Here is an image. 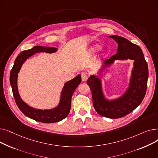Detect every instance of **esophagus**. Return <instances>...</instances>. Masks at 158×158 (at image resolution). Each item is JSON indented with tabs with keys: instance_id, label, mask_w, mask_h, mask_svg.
Here are the masks:
<instances>
[{
	"instance_id": "obj_1",
	"label": "esophagus",
	"mask_w": 158,
	"mask_h": 158,
	"mask_svg": "<svg viewBox=\"0 0 158 158\" xmlns=\"http://www.w3.org/2000/svg\"><path fill=\"white\" fill-rule=\"evenodd\" d=\"M88 75L86 73L83 72L81 73V78L82 81H86L88 79Z\"/></svg>"
}]
</instances>
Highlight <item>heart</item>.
I'll return each instance as SVG.
<instances>
[{
	"label": "heart",
	"mask_w": 158,
	"mask_h": 158,
	"mask_svg": "<svg viewBox=\"0 0 158 158\" xmlns=\"http://www.w3.org/2000/svg\"><path fill=\"white\" fill-rule=\"evenodd\" d=\"M100 48H101V46H100V45H95V46L94 47L93 50H94V51H97V50L100 49Z\"/></svg>",
	"instance_id": "b5f03b06"
}]
</instances>
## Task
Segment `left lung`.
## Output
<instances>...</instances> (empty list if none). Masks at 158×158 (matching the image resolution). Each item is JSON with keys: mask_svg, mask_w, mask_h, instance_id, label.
<instances>
[{"mask_svg": "<svg viewBox=\"0 0 158 158\" xmlns=\"http://www.w3.org/2000/svg\"><path fill=\"white\" fill-rule=\"evenodd\" d=\"M110 38L118 44L117 53L105 61L103 69L112 64L114 60H134V68L127 90L121 97L110 101L106 100L104 97L101 81L98 77L91 76L86 82L92 92L93 104L96 111L104 117L119 118L135 110L143 100L147 87L148 64L142 50L138 45L121 36L113 35Z\"/></svg>", "mask_w": 158, "mask_h": 158, "instance_id": "8db88e82", "label": "left lung"}]
</instances>
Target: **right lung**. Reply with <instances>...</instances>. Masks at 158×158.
Returning a JSON list of instances; mask_svg holds the SVG:
<instances>
[{
	"label": "right lung",
	"instance_id": "add662e5",
	"mask_svg": "<svg viewBox=\"0 0 158 158\" xmlns=\"http://www.w3.org/2000/svg\"><path fill=\"white\" fill-rule=\"evenodd\" d=\"M57 48L50 47L35 46L31 49L20 52L15 61L10 72V81L15 101L20 110L27 117L43 123H55L60 122L67 117L71 107L72 96L81 82V76L79 74L74 79L66 82L63 88L60 102L56 107L49 110L34 109L25 103L20 97L17 88V77L22 64L27 58L36 52L53 53Z\"/></svg>",
	"mask_w": 158,
	"mask_h": 158
}]
</instances>
